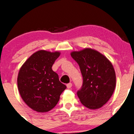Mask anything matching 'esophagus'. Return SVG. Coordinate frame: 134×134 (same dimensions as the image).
I'll return each instance as SVG.
<instances>
[{"mask_svg": "<svg viewBox=\"0 0 134 134\" xmlns=\"http://www.w3.org/2000/svg\"><path fill=\"white\" fill-rule=\"evenodd\" d=\"M72 84L71 83H67V87L68 89H70V88H71V87H72Z\"/></svg>", "mask_w": 134, "mask_h": 134, "instance_id": "1", "label": "esophagus"}]
</instances>
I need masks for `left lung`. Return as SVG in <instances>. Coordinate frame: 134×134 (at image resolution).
Here are the masks:
<instances>
[{"label":"left lung","mask_w":134,"mask_h":134,"mask_svg":"<svg viewBox=\"0 0 134 134\" xmlns=\"http://www.w3.org/2000/svg\"><path fill=\"white\" fill-rule=\"evenodd\" d=\"M71 56L79 65L83 85L77 95L81 103L90 109L104 106L113 94L116 86L114 68L105 56L91 48L72 51Z\"/></svg>","instance_id":"8db88e82"}]
</instances>
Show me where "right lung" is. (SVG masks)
<instances>
[{
  "instance_id": "obj_1",
  "label": "right lung",
  "mask_w": 134,
  "mask_h": 134,
  "mask_svg": "<svg viewBox=\"0 0 134 134\" xmlns=\"http://www.w3.org/2000/svg\"><path fill=\"white\" fill-rule=\"evenodd\" d=\"M59 55L58 51L40 50L31 55L19 71L17 86L20 95L26 104L36 111L44 113L54 108L67 88L52 69Z\"/></svg>"
}]
</instances>
